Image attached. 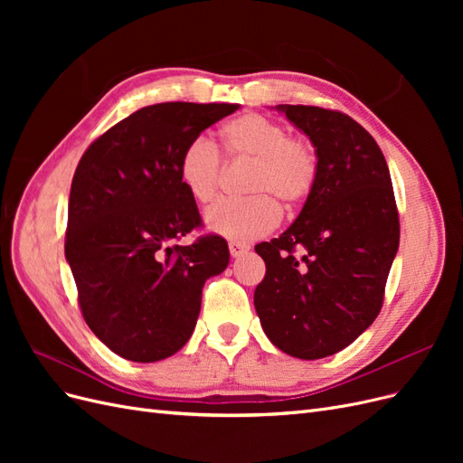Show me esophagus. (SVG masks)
Returning <instances> with one entry per match:
<instances>
[{
  "mask_svg": "<svg viewBox=\"0 0 463 463\" xmlns=\"http://www.w3.org/2000/svg\"><path fill=\"white\" fill-rule=\"evenodd\" d=\"M249 253V247L247 245H241V243H230V255L233 259H240L243 255Z\"/></svg>",
  "mask_w": 463,
  "mask_h": 463,
  "instance_id": "1",
  "label": "esophagus"
}]
</instances>
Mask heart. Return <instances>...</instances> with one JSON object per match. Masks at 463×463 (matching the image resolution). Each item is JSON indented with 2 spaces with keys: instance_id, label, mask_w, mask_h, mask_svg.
<instances>
[{
  "instance_id": "obj_1",
  "label": "heart",
  "mask_w": 463,
  "mask_h": 463,
  "mask_svg": "<svg viewBox=\"0 0 463 463\" xmlns=\"http://www.w3.org/2000/svg\"><path fill=\"white\" fill-rule=\"evenodd\" d=\"M222 150L230 160H250L247 201H223L204 216L206 228L233 243H249L272 232L282 208H298L318 181V152L311 141L289 135L286 125L260 114H241L220 129ZM177 175L189 197L206 204L214 201L222 179V160L208 137L191 138L181 150Z\"/></svg>"
}]
</instances>
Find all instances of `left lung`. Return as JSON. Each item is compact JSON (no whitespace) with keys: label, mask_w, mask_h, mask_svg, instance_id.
<instances>
[{"label":"left lung","mask_w":463,"mask_h":463,"mask_svg":"<svg viewBox=\"0 0 463 463\" xmlns=\"http://www.w3.org/2000/svg\"><path fill=\"white\" fill-rule=\"evenodd\" d=\"M311 138L318 181L296 222L255 247L266 276L255 309L284 354L322 359L342 352L381 313L400 245V220L383 150L342 111L279 104Z\"/></svg>","instance_id":"8db88e82"}]
</instances>
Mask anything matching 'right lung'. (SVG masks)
<instances>
[{
  "mask_svg": "<svg viewBox=\"0 0 463 463\" xmlns=\"http://www.w3.org/2000/svg\"><path fill=\"white\" fill-rule=\"evenodd\" d=\"M240 104L164 102L137 109L82 154L65 233V259L96 338L123 359L154 363L187 344L203 286L226 270L218 235L172 245L201 226L177 175L191 138Z\"/></svg>",
  "mask_w": 463,
  "mask_h": 463,
  "instance_id": "add662e5",
  "label": "right lung"
}]
</instances>
